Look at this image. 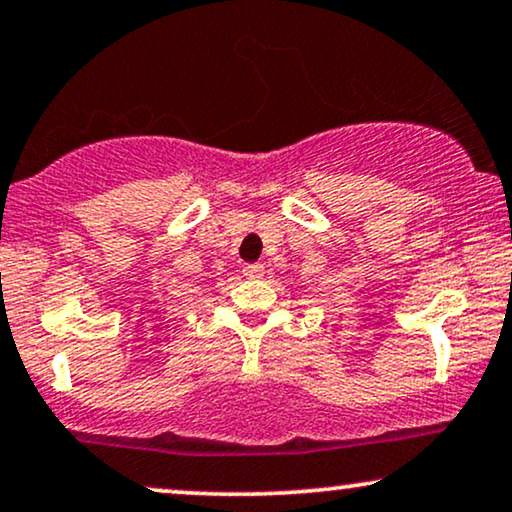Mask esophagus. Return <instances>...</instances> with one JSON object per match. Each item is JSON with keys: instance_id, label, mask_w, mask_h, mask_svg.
Returning <instances> with one entry per match:
<instances>
[{"instance_id": "esophagus-1", "label": "esophagus", "mask_w": 512, "mask_h": 512, "mask_svg": "<svg viewBox=\"0 0 512 512\" xmlns=\"http://www.w3.org/2000/svg\"><path fill=\"white\" fill-rule=\"evenodd\" d=\"M263 263H249V265H244L242 268V272H244V277H249V280H258V277L263 275Z\"/></svg>"}]
</instances>
